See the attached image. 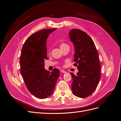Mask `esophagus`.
I'll use <instances>...</instances> for the list:
<instances>
[{"label": "esophagus", "instance_id": "1", "mask_svg": "<svg viewBox=\"0 0 121 121\" xmlns=\"http://www.w3.org/2000/svg\"><path fill=\"white\" fill-rule=\"evenodd\" d=\"M60 72H61V73H66V72H65V71H64V70H63V69H61V70H60Z\"/></svg>", "mask_w": 121, "mask_h": 121}]
</instances>
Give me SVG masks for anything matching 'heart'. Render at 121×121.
Segmentation results:
<instances>
[{
	"label": "heart",
	"mask_w": 121,
	"mask_h": 121,
	"mask_svg": "<svg viewBox=\"0 0 121 121\" xmlns=\"http://www.w3.org/2000/svg\"><path fill=\"white\" fill-rule=\"evenodd\" d=\"M65 45H67L65 43H61L60 44V47H63V46H65Z\"/></svg>",
	"instance_id": "b5f03b06"
}]
</instances>
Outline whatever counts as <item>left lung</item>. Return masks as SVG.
I'll return each mask as SVG.
<instances>
[{
    "label": "left lung",
    "mask_w": 121,
    "mask_h": 121,
    "mask_svg": "<svg viewBox=\"0 0 121 121\" xmlns=\"http://www.w3.org/2000/svg\"><path fill=\"white\" fill-rule=\"evenodd\" d=\"M69 36L75 49L74 65L78 69L76 75L70 73L73 93L77 97L86 98L96 89L101 77L98 52L93 40L85 32L73 29Z\"/></svg>",
    "instance_id": "obj_1"
}]
</instances>
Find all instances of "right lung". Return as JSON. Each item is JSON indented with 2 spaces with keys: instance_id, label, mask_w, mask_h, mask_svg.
Listing matches in <instances>:
<instances>
[{
  "instance_id": "right-lung-1",
  "label": "right lung",
  "mask_w": 121,
  "mask_h": 121,
  "mask_svg": "<svg viewBox=\"0 0 121 121\" xmlns=\"http://www.w3.org/2000/svg\"><path fill=\"white\" fill-rule=\"evenodd\" d=\"M56 29H43L32 34L22 49L20 59L21 75L29 92L40 99L52 94L60 75L57 69H54L52 72L45 70L44 63L48 59L46 39Z\"/></svg>"
}]
</instances>
